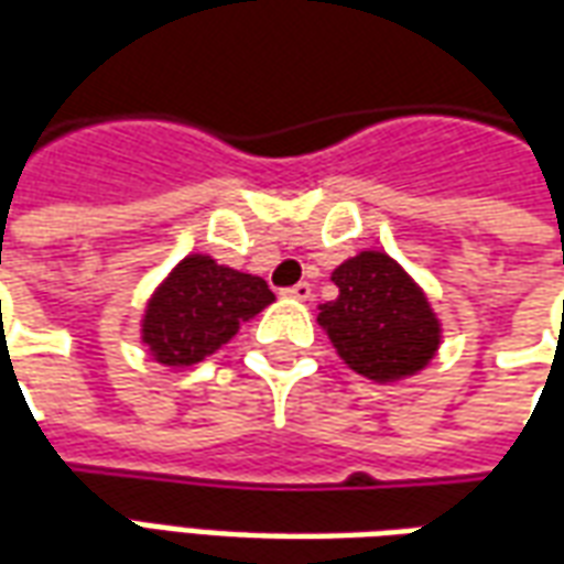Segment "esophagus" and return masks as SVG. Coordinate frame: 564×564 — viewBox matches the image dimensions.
I'll return each mask as SVG.
<instances>
[{"instance_id":"1","label":"esophagus","mask_w":564,"mask_h":564,"mask_svg":"<svg viewBox=\"0 0 564 564\" xmlns=\"http://www.w3.org/2000/svg\"><path fill=\"white\" fill-rule=\"evenodd\" d=\"M283 295H286V299H295V302H311V283H295V286H290V290H283Z\"/></svg>"}]
</instances>
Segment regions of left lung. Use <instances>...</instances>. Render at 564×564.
Listing matches in <instances>:
<instances>
[{
    "label": "left lung",
    "instance_id": "1",
    "mask_svg": "<svg viewBox=\"0 0 564 564\" xmlns=\"http://www.w3.org/2000/svg\"><path fill=\"white\" fill-rule=\"evenodd\" d=\"M338 295L317 323L338 357L364 378L391 384L421 372L440 350L443 329L427 295L381 250L350 256L333 271Z\"/></svg>",
    "mask_w": 564,
    "mask_h": 564
}]
</instances>
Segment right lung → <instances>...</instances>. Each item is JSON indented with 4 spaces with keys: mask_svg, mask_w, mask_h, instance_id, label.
Segmentation results:
<instances>
[{
    "mask_svg": "<svg viewBox=\"0 0 564 564\" xmlns=\"http://www.w3.org/2000/svg\"><path fill=\"white\" fill-rule=\"evenodd\" d=\"M271 302L274 293L262 278L192 253L145 302L140 338L152 360L186 369L231 341L243 323Z\"/></svg>",
    "mask_w": 564,
    "mask_h": 564,
    "instance_id": "obj_1",
    "label": "right lung"
}]
</instances>
